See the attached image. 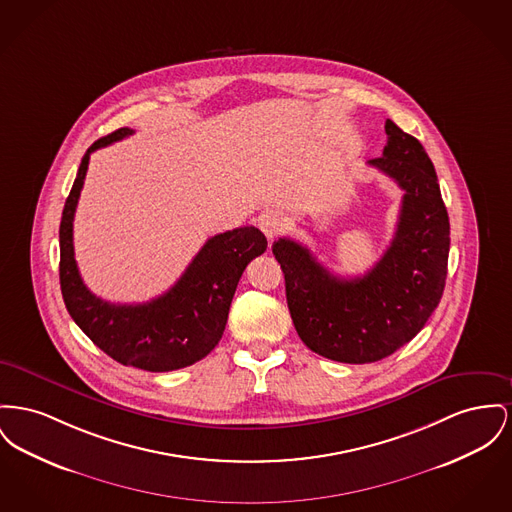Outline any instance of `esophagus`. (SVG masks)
<instances>
[{
  "label": "esophagus",
  "mask_w": 512,
  "mask_h": 512,
  "mask_svg": "<svg viewBox=\"0 0 512 512\" xmlns=\"http://www.w3.org/2000/svg\"><path fill=\"white\" fill-rule=\"evenodd\" d=\"M257 226L261 228V232L272 240V238H276L278 236V232H282V228H284V218H282V214L276 211H263L259 214V218H257Z\"/></svg>",
  "instance_id": "esophagus-1"
}]
</instances>
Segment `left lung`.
<instances>
[{"label": "left lung", "mask_w": 512, "mask_h": 512, "mask_svg": "<svg viewBox=\"0 0 512 512\" xmlns=\"http://www.w3.org/2000/svg\"><path fill=\"white\" fill-rule=\"evenodd\" d=\"M385 131L383 156L367 164L396 181L404 197L391 245L371 271L338 278L298 241L272 243L303 344L342 363L394 354L423 329L445 290L451 224L433 162L394 121Z\"/></svg>", "instance_id": "8db88e82"}]
</instances>
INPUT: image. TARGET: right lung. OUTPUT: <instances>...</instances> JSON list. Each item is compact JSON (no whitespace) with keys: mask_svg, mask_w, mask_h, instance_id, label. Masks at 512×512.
<instances>
[{"mask_svg":"<svg viewBox=\"0 0 512 512\" xmlns=\"http://www.w3.org/2000/svg\"><path fill=\"white\" fill-rule=\"evenodd\" d=\"M133 129L98 139L85 152L60 224V284L65 307L79 329L123 365L152 373L203 360L220 342L230 303L247 263L265 253L267 238L253 226L216 234L180 280L162 296L135 305L100 300L85 286L73 251V218L94 151L131 135Z\"/></svg>","mask_w":512,"mask_h":512,"instance_id":"obj_1","label":"right lung"}]
</instances>
